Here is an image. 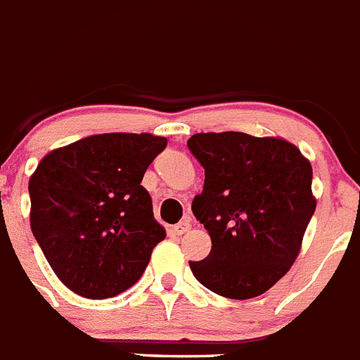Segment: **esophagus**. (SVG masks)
<instances>
[{"label": "esophagus", "mask_w": 360, "mask_h": 360, "mask_svg": "<svg viewBox=\"0 0 360 360\" xmlns=\"http://www.w3.org/2000/svg\"><path fill=\"white\" fill-rule=\"evenodd\" d=\"M190 232V221L188 219H183L181 223H177L176 226H174V233L176 236H183V233Z\"/></svg>", "instance_id": "esophagus-1"}]
</instances>
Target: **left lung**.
Returning a JSON list of instances; mask_svg holds the SVG:
<instances>
[{
	"label": "left lung",
	"mask_w": 360,
	"mask_h": 360,
	"mask_svg": "<svg viewBox=\"0 0 360 360\" xmlns=\"http://www.w3.org/2000/svg\"><path fill=\"white\" fill-rule=\"evenodd\" d=\"M188 148L205 168L192 212L212 239L208 257L190 268L217 295H261L301 252L317 205L310 161L281 137L243 132L195 134Z\"/></svg>",
	"instance_id": "8db88e82"
}]
</instances>
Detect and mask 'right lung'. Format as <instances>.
Masks as SVG:
<instances>
[{"instance_id": "obj_1", "label": "right lung", "mask_w": 360, "mask_h": 360, "mask_svg": "<svg viewBox=\"0 0 360 360\" xmlns=\"http://www.w3.org/2000/svg\"><path fill=\"white\" fill-rule=\"evenodd\" d=\"M167 148L152 134H98L52 150L29 181L30 228L59 281L108 299L139 281L167 232L141 186Z\"/></svg>"}]
</instances>
